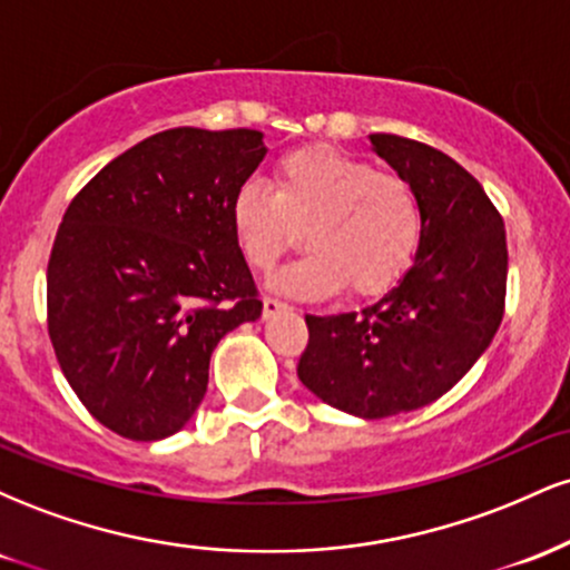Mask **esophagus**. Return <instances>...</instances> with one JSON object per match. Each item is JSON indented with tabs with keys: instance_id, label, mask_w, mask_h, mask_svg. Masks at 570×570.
Masks as SVG:
<instances>
[{
	"instance_id": "obj_1",
	"label": "esophagus",
	"mask_w": 570,
	"mask_h": 570,
	"mask_svg": "<svg viewBox=\"0 0 570 570\" xmlns=\"http://www.w3.org/2000/svg\"><path fill=\"white\" fill-rule=\"evenodd\" d=\"M284 303H281V299H276V297H265L263 299V313H265V318L267 316H273V313H278V311H284Z\"/></svg>"
}]
</instances>
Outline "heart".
Wrapping results in <instances>:
<instances>
[{"instance_id": "1", "label": "heart", "mask_w": 570, "mask_h": 570, "mask_svg": "<svg viewBox=\"0 0 570 570\" xmlns=\"http://www.w3.org/2000/svg\"><path fill=\"white\" fill-rule=\"evenodd\" d=\"M233 230L254 271L267 273L303 230L307 254L278 273L292 294H330L348 284L358 297L394 286L423 233L421 200L404 176L332 147L284 155L273 189L246 181L233 198Z\"/></svg>"}]
</instances>
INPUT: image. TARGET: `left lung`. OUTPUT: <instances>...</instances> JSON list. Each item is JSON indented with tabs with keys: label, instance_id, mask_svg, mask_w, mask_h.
<instances>
[{
	"label": "left lung",
	"instance_id": "left-lung-1",
	"mask_svg": "<svg viewBox=\"0 0 570 570\" xmlns=\"http://www.w3.org/2000/svg\"><path fill=\"white\" fill-rule=\"evenodd\" d=\"M370 144L415 189L421 244L381 299L305 316L297 375L322 402L375 421L426 407L474 367L503 318L509 254L501 214L466 168L404 136Z\"/></svg>",
	"mask_w": 570,
	"mask_h": 570
}]
</instances>
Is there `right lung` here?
I'll return each instance as SVG.
<instances>
[{"instance_id":"right-lung-1","label":"right lung","mask_w":570,"mask_h":570,"mask_svg":"<svg viewBox=\"0 0 570 570\" xmlns=\"http://www.w3.org/2000/svg\"><path fill=\"white\" fill-rule=\"evenodd\" d=\"M267 153L248 128H171L69 203L48 263V332L90 415L136 442L195 415L217 343L263 316L233 198Z\"/></svg>"}]
</instances>
